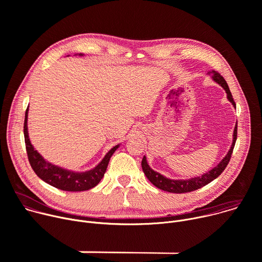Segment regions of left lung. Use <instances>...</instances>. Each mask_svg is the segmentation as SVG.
<instances>
[{
	"label": "left lung",
	"instance_id": "1",
	"mask_svg": "<svg viewBox=\"0 0 262 262\" xmlns=\"http://www.w3.org/2000/svg\"><path fill=\"white\" fill-rule=\"evenodd\" d=\"M209 74H211V78L214 82H216L219 85H221L224 90L226 91L227 93V98L228 100L233 104L234 107H236V104L233 100L232 94L229 90V87L221 74L217 71H209ZM236 137H237V126L235 125L234 127V132H233V140H232V144L231 147L229 149V151L227 152L226 157L224 158L214 168H212L210 171L204 173L201 176L198 177H194L191 179H170L165 177L164 175L158 173L157 171L152 170L149 165L147 164V160L146 157L143 158L142 160V169L144 174L146 175L147 179L150 181L154 185H156L157 188H159L160 190L169 192V193H175V194H182V193H189V192H193L195 190L201 189L202 186L208 184L209 182H211L213 179H215L219 175H221V173L225 170V168L227 167L231 156H232V151L233 148L236 142Z\"/></svg>",
	"mask_w": 262,
	"mask_h": 262
}]
</instances>
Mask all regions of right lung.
<instances>
[{
	"instance_id": "right-lung-1",
	"label": "right lung",
	"mask_w": 262,
	"mask_h": 262,
	"mask_svg": "<svg viewBox=\"0 0 262 262\" xmlns=\"http://www.w3.org/2000/svg\"><path fill=\"white\" fill-rule=\"evenodd\" d=\"M80 56H83L80 54ZM28 110L27 107L26 115H25V123H24V135H25V143L27 155L30 162V165L36 175L41 178L47 183L53 185L54 188H57L62 191L67 192H82L88 191L95 185L99 183L101 178L103 177L107 164L110 162L111 157L116 151V149L119 145L114 146L111 150L104 156L102 161L93 169L86 172H73L70 170L63 169L56 165L51 164L46 161L40 154L35 150L31 141L29 139L28 134Z\"/></svg>"
}]
</instances>
